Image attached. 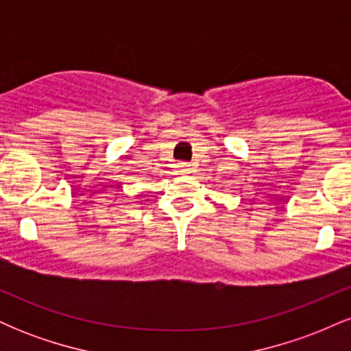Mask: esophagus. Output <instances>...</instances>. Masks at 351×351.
I'll return each instance as SVG.
<instances>
[{"instance_id":"obj_1","label":"esophagus","mask_w":351,"mask_h":351,"mask_svg":"<svg viewBox=\"0 0 351 351\" xmlns=\"http://www.w3.org/2000/svg\"><path fill=\"white\" fill-rule=\"evenodd\" d=\"M178 171L181 173V175H188V173H191V165L180 163L178 165Z\"/></svg>"}]
</instances>
